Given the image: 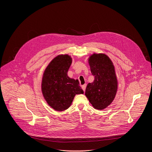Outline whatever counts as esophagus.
Instances as JSON below:
<instances>
[{
	"mask_svg": "<svg viewBox=\"0 0 152 152\" xmlns=\"http://www.w3.org/2000/svg\"><path fill=\"white\" fill-rule=\"evenodd\" d=\"M86 86V84H85V85H82V89L83 90V91H84V92L85 91Z\"/></svg>",
	"mask_w": 152,
	"mask_h": 152,
	"instance_id": "1",
	"label": "esophagus"
}]
</instances>
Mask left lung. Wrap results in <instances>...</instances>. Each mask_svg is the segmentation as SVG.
<instances>
[{
	"instance_id": "8db88e82",
	"label": "left lung",
	"mask_w": 152,
	"mask_h": 152,
	"mask_svg": "<svg viewBox=\"0 0 152 152\" xmlns=\"http://www.w3.org/2000/svg\"><path fill=\"white\" fill-rule=\"evenodd\" d=\"M94 80L86 88L85 95L92 106L103 110L113 101L118 89V80L111 60L104 54H94L88 60Z\"/></svg>"
}]
</instances>
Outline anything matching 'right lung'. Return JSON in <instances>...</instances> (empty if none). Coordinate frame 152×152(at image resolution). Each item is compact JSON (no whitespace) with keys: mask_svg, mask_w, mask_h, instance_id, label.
Instances as JSON below:
<instances>
[{"mask_svg":"<svg viewBox=\"0 0 152 152\" xmlns=\"http://www.w3.org/2000/svg\"><path fill=\"white\" fill-rule=\"evenodd\" d=\"M72 61L69 55L58 56L50 61L43 75V95L49 106L57 111L67 109L76 94H83L79 81L67 76Z\"/></svg>","mask_w":152,"mask_h":152,"instance_id":"add662e5","label":"right lung"}]
</instances>
